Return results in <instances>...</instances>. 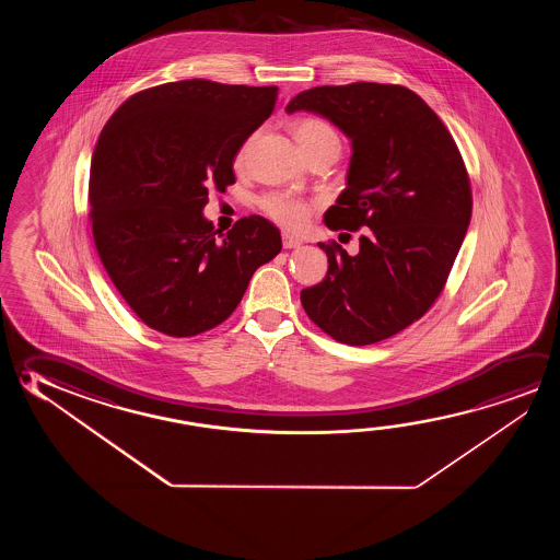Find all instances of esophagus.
<instances>
[{"instance_id":"1","label":"esophagus","mask_w":560,"mask_h":560,"mask_svg":"<svg viewBox=\"0 0 560 560\" xmlns=\"http://www.w3.org/2000/svg\"><path fill=\"white\" fill-rule=\"evenodd\" d=\"M301 244H303V240L296 238V236H293V234H289V232H283V248H299Z\"/></svg>"}]
</instances>
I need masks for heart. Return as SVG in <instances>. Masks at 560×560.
<instances>
[{"instance_id": "b5f03b06", "label": "heart", "mask_w": 560, "mask_h": 560, "mask_svg": "<svg viewBox=\"0 0 560 560\" xmlns=\"http://www.w3.org/2000/svg\"><path fill=\"white\" fill-rule=\"evenodd\" d=\"M293 132L296 144L303 154L324 150V152H331L338 158L339 150H341V138H339L338 130L334 129L328 120L316 119V117L301 119L294 125ZM248 147L249 142H246L244 147L240 148L236 162H242L246 158ZM259 207L269 219L283 224L287 229H299L311 219V202L304 201L291 192H267L259 199Z\"/></svg>"}]
</instances>
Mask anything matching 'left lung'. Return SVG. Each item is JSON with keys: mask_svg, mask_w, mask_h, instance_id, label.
<instances>
[{"mask_svg": "<svg viewBox=\"0 0 560 560\" xmlns=\"http://www.w3.org/2000/svg\"><path fill=\"white\" fill-rule=\"evenodd\" d=\"M296 110L351 140L348 187L324 222L363 232L355 256L318 244L328 273L301 303L336 341L376 343L420 320L443 291L472 212L467 170L440 117L402 85H320L291 100L287 113Z\"/></svg>", "mask_w": 560, "mask_h": 560, "instance_id": "8db88e82", "label": "left lung"}]
</instances>
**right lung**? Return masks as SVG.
Listing matches in <instances>:
<instances>
[{"mask_svg":"<svg viewBox=\"0 0 560 560\" xmlns=\"http://www.w3.org/2000/svg\"><path fill=\"white\" fill-rule=\"evenodd\" d=\"M276 85L209 80L138 92L113 113L90 170L95 248L120 296L152 330L189 338L236 311L257 267L281 252L264 217L215 236L212 187L236 182L234 158L276 107Z\"/></svg>","mask_w":560,"mask_h":560,"instance_id":"1","label":"right lung"}]
</instances>
